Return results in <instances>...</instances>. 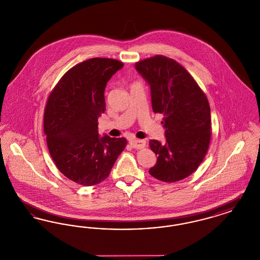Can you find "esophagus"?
Instances as JSON below:
<instances>
[{
	"instance_id": "1",
	"label": "esophagus",
	"mask_w": 260,
	"mask_h": 260,
	"mask_svg": "<svg viewBox=\"0 0 260 260\" xmlns=\"http://www.w3.org/2000/svg\"><path fill=\"white\" fill-rule=\"evenodd\" d=\"M132 147L136 149H142L146 146V141L142 139H134L129 142Z\"/></svg>"
}]
</instances>
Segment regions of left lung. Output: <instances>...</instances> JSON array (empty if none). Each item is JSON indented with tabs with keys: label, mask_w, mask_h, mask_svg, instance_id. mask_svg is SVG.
<instances>
[{
	"label": "left lung",
	"mask_w": 260,
	"mask_h": 260,
	"mask_svg": "<svg viewBox=\"0 0 260 260\" xmlns=\"http://www.w3.org/2000/svg\"><path fill=\"white\" fill-rule=\"evenodd\" d=\"M148 82L152 108L164 115L166 144L151 139L157 164L149 173L164 182L179 181L194 173L210 142V107L195 79L173 58L155 55L136 63Z\"/></svg>",
	"instance_id": "1"
}]
</instances>
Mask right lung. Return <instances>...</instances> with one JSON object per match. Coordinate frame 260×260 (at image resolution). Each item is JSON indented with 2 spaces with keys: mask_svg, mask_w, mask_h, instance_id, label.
I'll return each mask as SVG.
<instances>
[{
  "mask_svg": "<svg viewBox=\"0 0 260 260\" xmlns=\"http://www.w3.org/2000/svg\"><path fill=\"white\" fill-rule=\"evenodd\" d=\"M124 63L90 58L62 76L44 113V132L59 172L80 185L99 184L110 174L124 150V137H99L98 119L104 113L107 82Z\"/></svg>",
  "mask_w": 260,
  "mask_h": 260,
  "instance_id": "obj_1",
  "label": "right lung"
}]
</instances>
